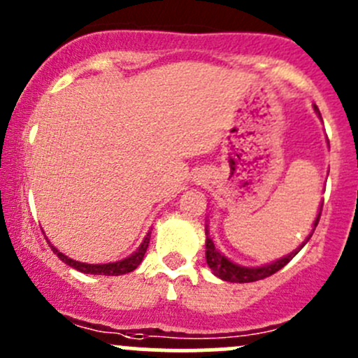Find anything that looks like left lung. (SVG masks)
Here are the masks:
<instances>
[{
  "mask_svg": "<svg viewBox=\"0 0 358 358\" xmlns=\"http://www.w3.org/2000/svg\"><path fill=\"white\" fill-rule=\"evenodd\" d=\"M315 110L319 112V107L317 106H315ZM319 115H320V112H319ZM320 213H322V206H320L319 216H317L313 227L319 225ZM310 237H312V234L308 236V239ZM308 239H306L298 249H296V251H292L289 256H286V258H280V259H277L275 263H270V265H265V266H258V268H246V266H239V265H236V263L229 262L225 256L220 255V252L215 249L213 241L209 239V237H206V262H208L209 268L213 270V273H215L216 277H220V279L227 280V282H255V280L266 279V277L273 275V273L279 272L280 268H284V266H286L287 263H289L291 259L298 255L299 249L308 243Z\"/></svg>",
  "mask_w": 358,
  "mask_h": 358,
  "instance_id": "left-lung-1",
  "label": "left lung"
}]
</instances>
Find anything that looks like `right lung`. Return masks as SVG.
I'll return each mask as SVG.
<instances>
[{"instance_id":"obj_1","label":"right lung","mask_w":358,"mask_h":358,"mask_svg":"<svg viewBox=\"0 0 358 358\" xmlns=\"http://www.w3.org/2000/svg\"><path fill=\"white\" fill-rule=\"evenodd\" d=\"M149 243H150V232L147 234V237L143 239L142 246L136 249V252H133L129 258L122 259V262L106 263V265H88V263L74 262V259L67 258L66 255H62V252L57 251L53 246H52V249L55 251V255L59 256L64 263H67L69 266H72V268L79 270V272H83V273H92V275H122V273L133 272V270H135L136 266L142 263L143 255H145L147 248H149Z\"/></svg>"}]
</instances>
